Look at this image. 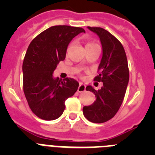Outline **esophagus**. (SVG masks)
<instances>
[{
  "label": "esophagus",
  "instance_id": "obj_1",
  "mask_svg": "<svg viewBox=\"0 0 155 155\" xmlns=\"http://www.w3.org/2000/svg\"><path fill=\"white\" fill-rule=\"evenodd\" d=\"M85 87L86 86L84 85L83 83H80V84H79V87L78 88V92H84V91H85Z\"/></svg>",
  "mask_w": 155,
  "mask_h": 155
}]
</instances>
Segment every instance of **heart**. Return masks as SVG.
Returning a JSON list of instances; mask_svg holds the SVG:
<instances>
[{
  "label": "heart",
  "mask_w": 155,
  "mask_h": 155,
  "mask_svg": "<svg viewBox=\"0 0 155 155\" xmlns=\"http://www.w3.org/2000/svg\"><path fill=\"white\" fill-rule=\"evenodd\" d=\"M93 45H95V44H94V43H93V42H87V45H86V47H87V46H93Z\"/></svg>",
  "instance_id": "obj_1"
}]
</instances>
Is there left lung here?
<instances>
[{
	"label": "left lung",
	"mask_w": 155,
	"mask_h": 155,
	"mask_svg": "<svg viewBox=\"0 0 155 155\" xmlns=\"http://www.w3.org/2000/svg\"><path fill=\"white\" fill-rule=\"evenodd\" d=\"M99 37L102 47V57L98 66L95 81H102L101 89L91 85L87 91L95 94L96 100L84 106L83 114L94 124H102L112 119L121 106L129 82V68L127 55L121 42L109 31L98 27H87Z\"/></svg>",
	"instance_id": "obj_1"
}]
</instances>
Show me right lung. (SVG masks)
I'll return each mask as SVG.
<instances>
[{
    "label": "right lung",
    "instance_id": "1",
    "mask_svg": "<svg viewBox=\"0 0 155 155\" xmlns=\"http://www.w3.org/2000/svg\"><path fill=\"white\" fill-rule=\"evenodd\" d=\"M81 32L85 31L79 27L52 26L28 46L22 64L23 90L31 110L42 120L59 118L65 109V101L78 90L76 80H62L53 74L65 59L71 41Z\"/></svg>",
    "mask_w": 155,
    "mask_h": 155
}]
</instances>
